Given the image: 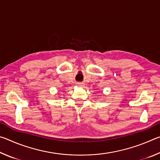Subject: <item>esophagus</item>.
<instances>
[{"label":"esophagus","mask_w":160,"mask_h":160,"mask_svg":"<svg viewBox=\"0 0 160 160\" xmlns=\"http://www.w3.org/2000/svg\"><path fill=\"white\" fill-rule=\"evenodd\" d=\"M78 85H80V86H82V84H81V83H78Z\"/></svg>","instance_id":"34e87169"}]
</instances>
